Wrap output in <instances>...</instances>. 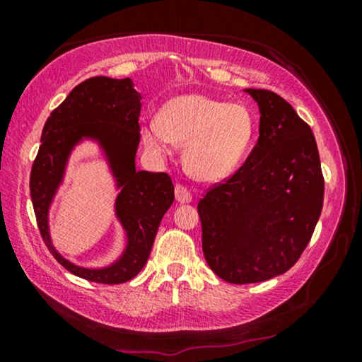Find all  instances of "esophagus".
<instances>
[{
	"label": "esophagus",
	"instance_id": "obj_1",
	"mask_svg": "<svg viewBox=\"0 0 362 362\" xmlns=\"http://www.w3.org/2000/svg\"><path fill=\"white\" fill-rule=\"evenodd\" d=\"M175 197H176V201L180 202V204H187V202L192 201L191 192L187 191L185 186H181V185H176V187H175Z\"/></svg>",
	"mask_w": 362,
	"mask_h": 362
}]
</instances>
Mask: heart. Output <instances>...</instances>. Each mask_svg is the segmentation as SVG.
<instances>
[{
  "label": "heart",
  "mask_w": 362,
  "mask_h": 362,
  "mask_svg": "<svg viewBox=\"0 0 362 362\" xmlns=\"http://www.w3.org/2000/svg\"><path fill=\"white\" fill-rule=\"evenodd\" d=\"M254 132V113L244 103L191 93L166 102L158 120L141 127V140L156 158L170 156L175 145L185 146L187 175L201 182H219L240 165Z\"/></svg>",
  "instance_id": "obj_1"
}]
</instances>
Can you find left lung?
<instances>
[{
	"mask_svg": "<svg viewBox=\"0 0 362 362\" xmlns=\"http://www.w3.org/2000/svg\"><path fill=\"white\" fill-rule=\"evenodd\" d=\"M244 92L259 105V141L240 170L197 204L207 265L235 285L270 280L296 264L325 194L311 128L279 93Z\"/></svg>",
	"mask_w": 362,
	"mask_h": 362,
	"instance_id": "obj_1",
	"label": "left lung"
}]
</instances>
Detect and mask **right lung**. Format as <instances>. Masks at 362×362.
<instances>
[{"label":"right lung","instance_id":"obj_1","mask_svg":"<svg viewBox=\"0 0 362 362\" xmlns=\"http://www.w3.org/2000/svg\"><path fill=\"white\" fill-rule=\"evenodd\" d=\"M141 93L133 81L92 77L78 83L47 118L31 171V199L44 244L64 269L83 280L115 285L140 274L150 257L163 216L175 201L166 173L136 171ZM98 146L119 194L114 215L126 234V247L103 267H83L64 257L50 237V209L65 180L71 153L82 142Z\"/></svg>","mask_w":362,"mask_h":362}]
</instances>
